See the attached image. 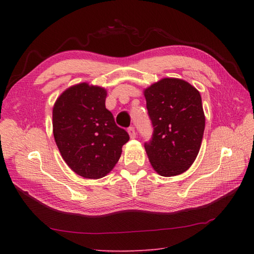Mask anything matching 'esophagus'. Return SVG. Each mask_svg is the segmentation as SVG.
I'll return each mask as SVG.
<instances>
[{"instance_id": "1", "label": "esophagus", "mask_w": 254, "mask_h": 254, "mask_svg": "<svg viewBox=\"0 0 254 254\" xmlns=\"http://www.w3.org/2000/svg\"><path fill=\"white\" fill-rule=\"evenodd\" d=\"M127 133H128V135H130V137L131 138H134L136 136V133H135V128H134L133 127H130L127 128Z\"/></svg>"}]
</instances>
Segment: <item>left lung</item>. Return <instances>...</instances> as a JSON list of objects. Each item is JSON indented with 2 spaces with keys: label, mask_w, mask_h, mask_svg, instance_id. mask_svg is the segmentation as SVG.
Wrapping results in <instances>:
<instances>
[{
  "label": "left lung",
  "mask_w": 254,
  "mask_h": 254,
  "mask_svg": "<svg viewBox=\"0 0 254 254\" xmlns=\"http://www.w3.org/2000/svg\"><path fill=\"white\" fill-rule=\"evenodd\" d=\"M154 131L145 150L155 171L172 177L187 171L201 148L205 116L198 90L179 78H163L144 90Z\"/></svg>",
  "instance_id": "1"
}]
</instances>
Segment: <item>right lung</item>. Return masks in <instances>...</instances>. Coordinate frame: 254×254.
Segmentation results:
<instances>
[{"mask_svg":"<svg viewBox=\"0 0 254 254\" xmlns=\"http://www.w3.org/2000/svg\"><path fill=\"white\" fill-rule=\"evenodd\" d=\"M107 90L80 83L64 90L52 111L53 135L75 174L99 179L113 169L130 136L106 108Z\"/></svg>","mask_w":254,"mask_h":254,"instance_id":"add662e5","label":"right lung"}]
</instances>
